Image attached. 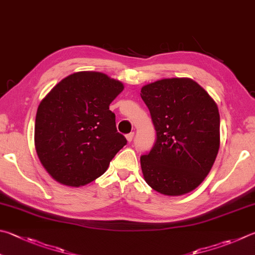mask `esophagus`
<instances>
[{
	"instance_id": "1",
	"label": "esophagus",
	"mask_w": 255,
	"mask_h": 255,
	"mask_svg": "<svg viewBox=\"0 0 255 255\" xmlns=\"http://www.w3.org/2000/svg\"><path fill=\"white\" fill-rule=\"evenodd\" d=\"M132 138H133V132H129L126 135V139L128 142H130L132 140Z\"/></svg>"
}]
</instances>
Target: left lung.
Listing matches in <instances>:
<instances>
[{
  "label": "left lung",
  "mask_w": 255,
  "mask_h": 255,
  "mask_svg": "<svg viewBox=\"0 0 255 255\" xmlns=\"http://www.w3.org/2000/svg\"><path fill=\"white\" fill-rule=\"evenodd\" d=\"M156 141L140 157L143 178L160 194L178 196L195 189L210 173L220 148L219 108L188 78H172L141 88Z\"/></svg>",
  "instance_id": "left-lung-1"
}]
</instances>
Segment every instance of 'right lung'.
Segmentation results:
<instances>
[{
	"instance_id": "1",
	"label": "right lung",
	"mask_w": 255,
	"mask_h": 255,
	"mask_svg": "<svg viewBox=\"0 0 255 255\" xmlns=\"http://www.w3.org/2000/svg\"><path fill=\"white\" fill-rule=\"evenodd\" d=\"M124 85L101 72L68 76L41 101L35 117L34 143L51 177L79 187L107 170L127 140L116 128L109 105Z\"/></svg>"
}]
</instances>
